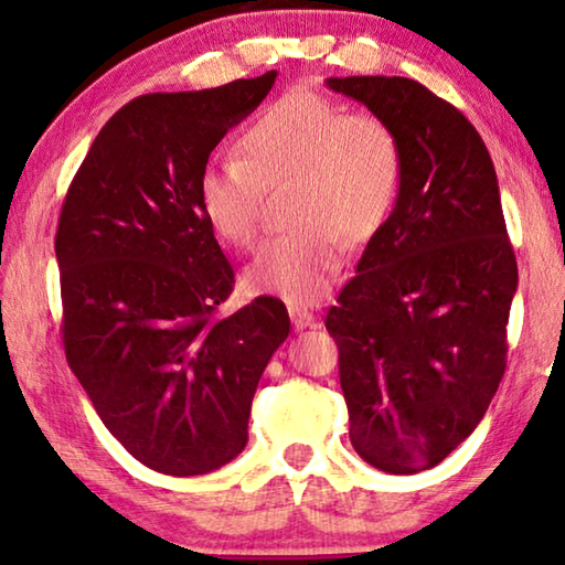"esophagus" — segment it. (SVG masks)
I'll list each match as a JSON object with an SVG mask.
<instances>
[{
	"mask_svg": "<svg viewBox=\"0 0 565 565\" xmlns=\"http://www.w3.org/2000/svg\"><path fill=\"white\" fill-rule=\"evenodd\" d=\"M289 317H291V328L294 330H305L315 324V315L305 307H289Z\"/></svg>",
	"mask_w": 565,
	"mask_h": 565,
	"instance_id": "obj_1",
	"label": "esophagus"
}]
</instances>
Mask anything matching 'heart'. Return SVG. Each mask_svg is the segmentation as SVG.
Here are the masks:
<instances>
[{
    "label": "heart",
    "mask_w": 565,
    "mask_h": 565,
    "mask_svg": "<svg viewBox=\"0 0 565 565\" xmlns=\"http://www.w3.org/2000/svg\"><path fill=\"white\" fill-rule=\"evenodd\" d=\"M241 158L210 161L196 181L206 222L233 248L256 243L266 189L297 184L294 233L271 237L248 268L253 291L312 305L340 274V237L365 245L392 217L404 186V146L384 117L348 113L312 89H291L253 117Z\"/></svg>",
    "instance_id": "obj_1"
}]
</instances>
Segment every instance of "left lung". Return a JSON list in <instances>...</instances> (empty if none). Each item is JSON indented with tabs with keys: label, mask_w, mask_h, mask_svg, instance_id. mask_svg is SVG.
<instances>
[{
	"label": "left lung",
	"mask_w": 565,
	"mask_h": 565,
	"mask_svg": "<svg viewBox=\"0 0 565 565\" xmlns=\"http://www.w3.org/2000/svg\"><path fill=\"white\" fill-rule=\"evenodd\" d=\"M328 86L384 117L404 146L399 202L324 324L355 452L379 471L419 473L476 430L504 376L518 260L497 171L476 127L423 84Z\"/></svg>",
	"instance_id": "left-lung-1"
}]
</instances>
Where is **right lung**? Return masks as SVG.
<instances>
[{
  "label": "right lung",
  "instance_id": "1",
  "mask_svg": "<svg viewBox=\"0 0 565 565\" xmlns=\"http://www.w3.org/2000/svg\"><path fill=\"white\" fill-rule=\"evenodd\" d=\"M276 71L202 92L142 94L109 117L63 200L55 260L63 348L102 423L142 466L202 476L248 443L253 394L289 312L233 294L196 181Z\"/></svg>",
  "mask_w": 565,
  "mask_h": 565
}]
</instances>
